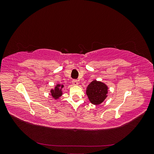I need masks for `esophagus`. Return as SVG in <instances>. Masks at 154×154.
Here are the masks:
<instances>
[{"instance_id":"34e87169","label":"esophagus","mask_w":154,"mask_h":154,"mask_svg":"<svg viewBox=\"0 0 154 154\" xmlns=\"http://www.w3.org/2000/svg\"><path fill=\"white\" fill-rule=\"evenodd\" d=\"M72 83L74 85H77L78 84V82L77 80H72Z\"/></svg>"}]
</instances>
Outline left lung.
I'll list each match as a JSON object with an SVG mask.
<instances>
[{
    "label": "left lung",
    "mask_w": 154,
    "mask_h": 154,
    "mask_svg": "<svg viewBox=\"0 0 154 154\" xmlns=\"http://www.w3.org/2000/svg\"><path fill=\"white\" fill-rule=\"evenodd\" d=\"M107 91L108 88L103 83L94 80L88 85L87 94L92 103L99 105L106 98Z\"/></svg>",
    "instance_id": "obj_1"
}]
</instances>
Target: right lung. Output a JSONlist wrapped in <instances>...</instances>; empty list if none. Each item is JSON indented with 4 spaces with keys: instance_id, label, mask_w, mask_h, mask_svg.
Masks as SVG:
<instances>
[{
    "instance_id": "1",
    "label": "right lung",
    "mask_w": 154,
    "mask_h": 154,
    "mask_svg": "<svg viewBox=\"0 0 154 154\" xmlns=\"http://www.w3.org/2000/svg\"><path fill=\"white\" fill-rule=\"evenodd\" d=\"M63 85H60L59 84H58L57 85V87H55L54 90H51V95L54 98H58L60 96H61L62 94V92L61 89H60V88H63Z\"/></svg>"
}]
</instances>
